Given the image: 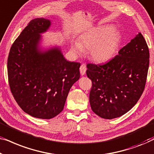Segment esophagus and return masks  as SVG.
Segmentation results:
<instances>
[{"mask_svg": "<svg viewBox=\"0 0 154 154\" xmlns=\"http://www.w3.org/2000/svg\"><path fill=\"white\" fill-rule=\"evenodd\" d=\"M86 70H87V68H86L85 64H81V67H80V73L82 75H85V73L86 72Z\"/></svg>", "mask_w": 154, "mask_h": 154, "instance_id": "34e87169", "label": "esophagus"}]
</instances>
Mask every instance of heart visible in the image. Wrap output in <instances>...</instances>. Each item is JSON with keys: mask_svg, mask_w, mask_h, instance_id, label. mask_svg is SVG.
I'll return each mask as SVG.
<instances>
[{"mask_svg": "<svg viewBox=\"0 0 154 154\" xmlns=\"http://www.w3.org/2000/svg\"><path fill=\"white\" fill-rule=\"evenodd\" d=\"M119 42V33L109 25L97 27L82 35L79 43L72 47L75 54L83 53L89 50L88 54L97 62H104L112 57Z\"/></svg>", "mask_w": 154, "mask_h": 154, "instance_id": "obj_1", "label": "heart"}]
</instances>
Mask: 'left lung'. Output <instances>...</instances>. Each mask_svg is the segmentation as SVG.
<instances>
[{"instance_id": "1", "label": "left lung", "mask_w": 154, "mask_h": 154, "mask_svg": "<svg viewBox=\"0 0 154 154\" xmlns=\"http://www.w3.org/2000/svg\"><path fill=\"white\" fill-rule=\"evenodd\" d=\"M149 65V48L141 33L106 64H88L93 112L102 119H113L129 111L144 91Z\"/></svg>"}]
</instances>
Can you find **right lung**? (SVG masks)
Here are the masks:
<instances>
[{
	"instance_id": "1",
	"label": "right lung",
	"mask_w": 154,
	"mask_h": 154,
	"mask_svg": "<svg viewBox=\"0 0 154 154\" xmlns=\"http://www.w3.org/2000/svg\"><path fill=\"white\" fill-rule=\"evenodd\" d=\"M50 20H31L12 44L8 59L10 90L19 106L31 116L50 119L64 109L71 86L80 78L79 62L64 58L60 47L40 48Z\"/></svg>"
}]
</instances>
